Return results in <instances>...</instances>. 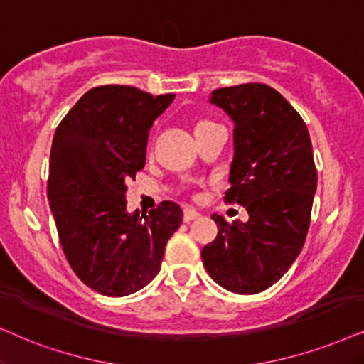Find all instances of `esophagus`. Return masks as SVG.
<instances>
[{"label": "esophagus", "mask_w": 364, "mask_h": 364, "mask_svg": "<svg viewBox=\"0 0 364 364\" xmlns=\"http://www.w3.org/2000/svg\"><path fill=\"white\" fill-rule=\"evenodd\" d=\"M196 218H200V211L191 208V206L185 208V213H183V220H185V222H191V220H196Z\"/></svg>", "instance_id": "34e87169"}]
</instances>
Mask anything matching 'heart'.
Listing matches in <instances>:
<instances>
[{
	"instance_id": "heart-1",
	"label": "heart",
	"mask_w": 364,
	"mask_h": 364,
	"mask_svg": "<svg viewBox=\"0 0 364 364\" xmlns=\"http://www.w3.org/2000/svg\"><path fill=\"white\" fill-rule=\"evenodd\" d=\"M206 124H210V121H198V122L195 124V131H196V129L206 126Z\"/></svg>"
}]
</instances>
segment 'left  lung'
<instances>
[{
	"instance_id": "1",
	"label": "left lung",
	"mask_w": 364,
	"mask_h": 364,
	"mask_svg": "<svg viewBox=\"0 0 364 364\" xmlns=\"http://www.w3.org/2000/svg\"><path fill=\"white\" fill-rule=\"evenodd\" d=\"M210 104L233 122V161L225 201L245 206L248 220L213 213L218 235L203 247L210 277L230 292L274 285L301 254L311 223L317 173L309 131L297 110L265 84L211 92Z\"/></svg>"
}]
</instances>
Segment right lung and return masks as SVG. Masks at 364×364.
<instances>
[{
	"label": "right lung",
	"instance_id": "obj_1",
	"mask_svg": "<svg viewBox=\"0 0 364 364\" xmlns=\"http://www.w3.org/2000/svg\"><path fill=\"white\" fill-rule=\"evenodd\" d=\"M173 100L129 85L95 87L55 131L48 200L60 243L77 277L102 296L148 285L181 225L174 201L141 215L129 213L126 200V181L144 168L149 129Z\"/></svg>",
	"mask_w": 364,
	"mask_h": 364
}]
</instances>
